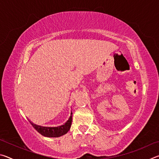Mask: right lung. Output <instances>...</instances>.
I'll use <instances>...</instances> for the list:
<instances>
[{"label":"right lung","mask_w":159,"mask_h":159,"mask_svg":"<svg viewBox=\"0 0 159 159\" xmlns=\"http://www.w3.org/2000/svg\"><path fill=\"white\" fill-rule=\"evenodd\" d=\"M72 122V113L70 116L69 119L67 120L66 123L64 125L61 126H58V127H53V128H49V127H42V126H39L34 124L31 122V124L32 126L36 129V130L39 132L40 134L42 135L48 137V138H57L63 135V134H66L67 132L69 130L70 128Z\"/></svg>","instance_id":"right-lung-1"}]
</instances>
